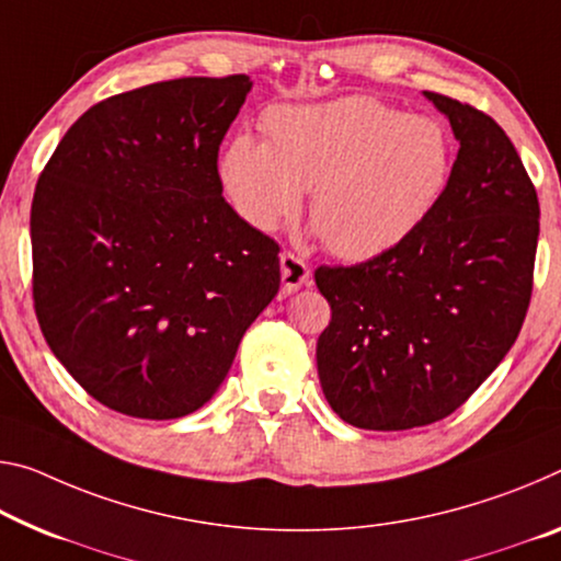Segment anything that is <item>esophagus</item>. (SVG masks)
<instances>
[{
    "label": "esophagus",
    "mask_w": 561,
    "mask_h": 561,
    "mask_svg": "<svg viewBox=\"0 0 561 561\" xmlns=\"http://www.w3.org/2000/svg\"><path fill=\"white\" fill-rule=\"evenodd\" d=\"M279 266H282V291L284 295H291V291H297L299 287L309 284V266L301 262L297 254L282 252Z\"/></svg>",
    "instance_id": "1"
}]
</instances>
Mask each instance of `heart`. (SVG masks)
<instances>
[{
  "instance_id": "heart-1",
  "label": "heart",
  "mask_w": 561,
  "mask_h": 561,
  "mask_svg": "<svg viewBox=\"0 0 561 561\" xmlns=\"http://www.w3.org/2000/svg\"><path fill=\"white\" fill-rule=\"evenodd\" d=\"M266 141L239 135L219 159L227 199L249 227L272 232L309 217L329 252L375 260L424 225L451 180L455 147L432 117H407L375 96L277 106Z\"/></svg>"
}]
</instances>
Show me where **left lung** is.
<instances>
[{"label":"left lung","mask_w":561,"mask_h":561,"mask_svg":"<svg viewBox=\"0 0 561 561\" xmlns=\"http://www.w3.org/2000/svg\"><path fill=\"white\" fill-rule=\"evenodd\" d=\"M459 141L424 225L354 266H319L332 307L317 371L329 407L359 430L439 422L474 394L517 340L531 299L539 199L504 129L424 92Z\"/></svg>","instance_id":"left-lung-1"}]
</instances>
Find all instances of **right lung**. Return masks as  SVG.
Returning a JSON list of instances; mask_svg holds the SVG:
<instances>
[{"label": "right lung", "mask_w": 561, "mask_h": 561, "mask_svg": "<svg viewBox=\"0 0 561 561\" xmlns=\"http://www.w3.org/2000/svg\"><path fill=\"white\" fill-rule=\"evenodd\" d=\"M247 75L184 77L87 110L32 199L44 340L96 402L137 420L207 404L279 291V244L221 197Z\"/></svg>", "instance_id": "right-lung-1"}]
</instances>
